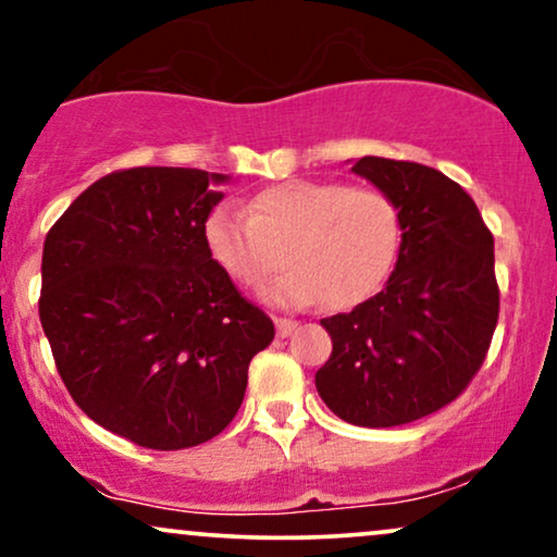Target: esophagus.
<instances>
[{"label": "esophagus", "instance_id": "34e87169", "mask_svg": "<svg viewBox=\"0 0 557 557\" xmlns=\"http://www.w3.org/2000/svg\"><path fill=\"white\" fill-rule=\"evenodd\" d=\"M294 327H297V320H289V318H276V333L281 338H286V335H292Z\"/></svg>", "mask_w": 557, "mask_h": 557}]
</instances>
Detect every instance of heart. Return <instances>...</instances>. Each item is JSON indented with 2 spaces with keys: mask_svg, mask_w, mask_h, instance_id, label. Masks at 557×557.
Masks as SVG:
<instances>
[{
  "mask_svg": "<svg viewBox=\"0 0 557 557\" xmlns=\"http://www.w3.org/2000/svg\"><path fill=\"white\" fill-rule=\"evenodd\" d=\"M206 247L232 281L258 286L278 307L325 301L348 310L369 299L393 273L403 243L400 211L380 188L286 181L250 198L247 211L219 206L206 219Z\"/></svg>",
  "mask_w": 557,
  "mask_h": 557,
  "instance_id": "obj_1",
  "label": "heart"
}]
</instances>
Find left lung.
Returning <instances> with one entry per match:
<instances>
[{
	"instance_id": "obj_1",
	"label": "left lung",
	"mask_w": 557,
	"mask_h": 557,
	"mask_svg": "<svg viewBox=\"0 0 557 557\" xmlns=\"http://www.w3.org/2000/svg\"><path fill=\"white\" fill-rule=\"evenodd\" d=\"M351 170L393 198L403 243L380 294L320 320L333 354L314 384L343 421L389 429L457 400L483 367L498 322L493 235L434 168L361 157Z\"/></svg>"
}]
</instances>
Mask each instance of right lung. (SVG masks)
<instances>
[{
	"label": "right lung",
	"mask_w": 557,
	"mask_h": 557,
	"mask_svg": "<svg viewBox=\"0 0 557 557\" xmlns=\"http://www.w3.org/2000/svg\"><path fill=\"white\" fill-rule=\"evenodd\" d=\"M190 168H132L95 181L48 230L38 314L69 395L128 442L203 444L243 405L247 367L273 322L206 247L222 201Z\"/></svg>",
	"instance_id": "add662e5"
}]
</instances>
